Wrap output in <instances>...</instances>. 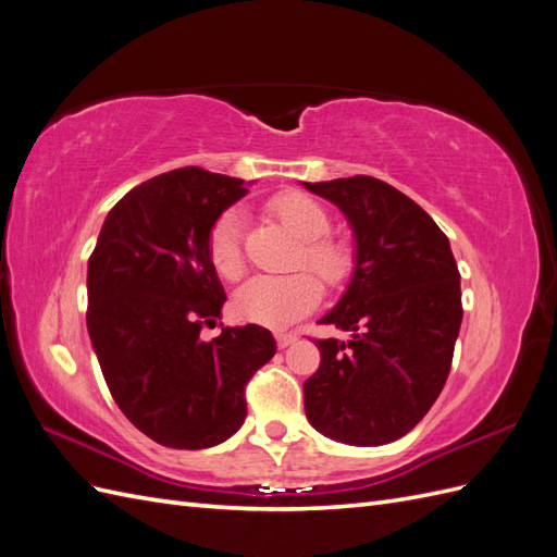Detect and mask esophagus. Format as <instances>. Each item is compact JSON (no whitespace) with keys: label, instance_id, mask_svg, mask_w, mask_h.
<instances>
[{"label":"esophagus","instance_id":"obj_1","mask_svg":"<svg viewBox=\"0 0 557 557\" xmlns=\"http://www.w3.org/2000/svg\"><path fill=\"white\" fill-rule=\"evenodd\" d=\"M274 336H276L278 348H288V346H293L297 342V334L295 332H276Z\"/></svg>","mask_w":557,"mask_h":557}]
</instances>
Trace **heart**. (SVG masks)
Here are the masks:
<instances>
[{
	"mask_svg": "<svg viewBox=\"0 0 557 557\" xmlns=\"http://www.w3.org/2000/svg\"><path fill=\"white\" fill-rule=\"evenodd\" d=\"M269 211L301 239L293 267H307L327 288L344 285L356 267L348 244L330 237V215L318 201L305 193L288 190L269 199ZM209 262L225 281H239L246 272L242 246V211L227 209L213 223L207 242ZM315 275V276H317ZM314 276V277H315ZM312 274L299 269L283 276H258L234 295V313L248 323L264 327H285L311 313L323 288Z\"/></svg>",
	"mask_w": 557,
	"mask_h": 557,
	"instance_id": "obj_1",
	"label": "heart"
}]
</instances>
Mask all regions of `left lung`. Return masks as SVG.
Returning a JSON list of instances; mask_svg holds the SVG:
<instances>
[{
  "label": "left lung",
  "mask_w": 557,
  "mask_h": 557,
  "mask_svg": "<svg viewBox=\"0 0 557 557\" xmlns=\"http://www.w3.org/2000/svg\"><path fill=\"white\" fill-rule=\"evenodd\" d=\"M356 232V272L320 323L350 342L315 339L305 383L311 425L352 446L391 444L440 397L462 323L460 272L448 237L413 199L374 176L305 183Z\"/></svg>",
  "instance_id": "8db88e82"
}]
</instances>
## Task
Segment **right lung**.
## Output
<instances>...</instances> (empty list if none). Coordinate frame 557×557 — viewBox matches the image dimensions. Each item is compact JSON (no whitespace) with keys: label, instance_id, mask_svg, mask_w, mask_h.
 <instances>
[{"label":"right lung","instance_id":"1","mask_svg":"<svg viewBox=\"0 0 557 557\" xmlns=\"http://www.w3.org/2000/svg\"><path fill=\"white\" fill-rule=\"evenodd\" d=\"M244 195L242 178L201 166L148 178L109 211L88 260L86 320L111 397L166 448L230 440L244 425L248 381L276 352L260 325L199 336L227 299L209 232Z\"/></svg>","mask_w":557,"mask_h":557}]
</instances>
